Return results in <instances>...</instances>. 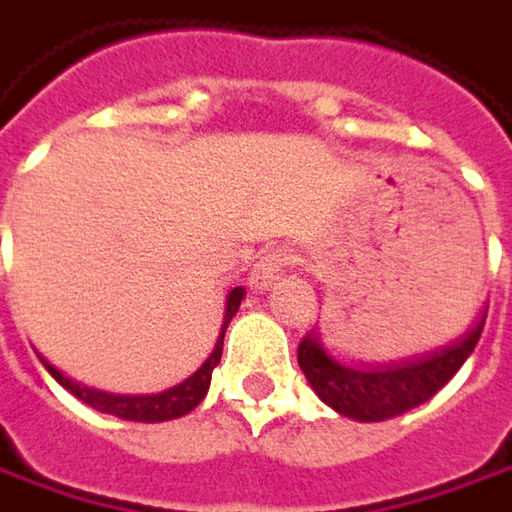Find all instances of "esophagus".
<instances>
[{
    "label": "esophagus",
    "mask_w": 512,
    "mask_h": 512,
    "mask_svg": "<svg viewBox=\"0 0 512 512\" xmlns=\"http://www.w3.org/2000/svg\"><path fill=\"white\" fill-rule=\"evenodd\" d=\"M286 266H289V255H286V252H266V255L260 257L255 266H252L249 283L255 286L257 292H266V289L283 275Z\"/></svg>",
    "instance_id": "34e87169"
}]
</instances>
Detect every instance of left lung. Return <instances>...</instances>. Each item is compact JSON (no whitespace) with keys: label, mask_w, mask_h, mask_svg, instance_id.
I'll use <instances>...</instances> for the list:
<instances>
[{"label":"left lung","mask_w":512,"mask_h":512,"mask_svg":"<svg viewBox=\"0 0 512 512\" xmlns=\"http://www.w3.org/2000/svg\"><path fill=\"white\" fill-rule=\"evenodd\" d=\"M487 312L447 346L389 364H358L332 355L312 329L298 346V364L326 407L352 421H387L415 410L444 387L476 349Z\"/></svg>","instance_id":"left-lung-1"}]
</instances>
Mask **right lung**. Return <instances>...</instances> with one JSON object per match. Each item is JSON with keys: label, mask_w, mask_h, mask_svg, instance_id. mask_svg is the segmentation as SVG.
I'll list each match as a JSON object with an SVG mask.
<instances>
[{"label": "right lung", "mask_w": 512, "mask_h": 512, "mask_svg": "<svg viewBox=\"0 0 512 512\" xmlns=\"http://www.w3.org/2000/svg\"><path fill=\"white\" fill-rule=\"evenodd\" d=\"M246 298V289L243 286H234L226 298V312H223V323H220V335H217V344H214L212 355L200 364L197 372H191L186 381H180L177 387H168L163 392H151V395H114V392H102V389L85 387L71 381L65 372L45 361L39 355V361L45 364V369L56 378L59 387H65L71 395H77L82 404L94 407L97 412H108V415H117L123 421H145V424H157V421H171V418H180L191 412L209 392L212 384V369L220 364V355H223V338H226V329L240 309V300Z\"/></svg>", "instance_id": "obj_1"}]
</instances>
